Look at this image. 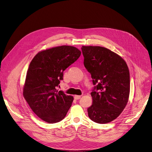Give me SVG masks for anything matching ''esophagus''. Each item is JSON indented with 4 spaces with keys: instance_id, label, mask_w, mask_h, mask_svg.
Here are the masks:
<instances>
[{
    "instance_id": "1",
    "label": "esophagus",
    "mask_w": 152,
    "mask_h": 152,
    "mask_svg": "<svg viewBox=\"0 0 152 152\" xmlns=\"http://www.w3.org/2000/svg\"><path fill=\"white\" fill-rule=\"evenodd\" d=\"M75 99L76 100H79V99L81 98V95H75Z\"/></svg>"
}]
</instances>
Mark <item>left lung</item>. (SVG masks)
<instances>
[{
  "mask_svg": "<svg viewBox=\"0 0 152 152\" xmlns=\"http://www.w3.org/2000/svg\"><path fill=\"white\" fill-rule=\"evenodd\" d=\"M84 65L95 86L88 108L92 121L106 124L120 115L128 102L129 71L126 61L116 53L100 46H83Z\"/></svg>",
  "mask_w": 152,
  "mask_h": 152,
  "instance_id": "left-lung-1",
  "label": "left lung"
}]
</instances>
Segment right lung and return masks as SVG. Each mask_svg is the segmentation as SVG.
I'll return each instance as SVG.
<instances>
[{
  "label": "right lung",
  "mask_w": 152,
  "mask_h": 152,
  "mask_svg": "<svg viewBox=\"0 0 152 152\" xmlns=\"http://www.w3.org/2000/svg\"><path fill=\"white\" fill-rule=\"evenodd\" d=\"M81 54L76 47L62 45L37 53L31 61L23 87V96L33 112L43 121H61L71 106L73 97L57 87L63 71Z\"/></svg>",
  "instance_id": "right-lung-1"
}]
</instances>
